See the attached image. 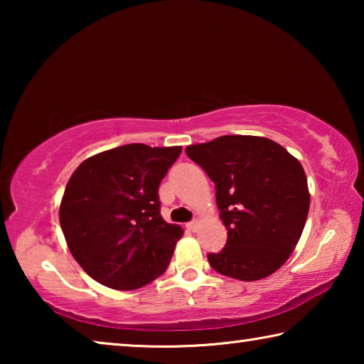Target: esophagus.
Here are the masks:
<instances>
[{"mask_svg":"<svg viewBox=\"0 0 364 364\" xmlns=\"http://www.w3.org/2000/svg\"><path fill=\"white\" fill-rule=\"evenodd\" d=\"M199 225H200L199 220H193V221H191V223H188V228L194 232V231L199 230Z\"/></svg>","mask_w":364,"mask_h":364,"instance_id":"34e87169","label":"esophagus"}]
</instances>
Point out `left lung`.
<instances>
[{
  "label": "left lung",
  "instance_id": "left-lung-1",
  "mask_svg": "<svg viewBox=\"0 0 364 364\" xmlns=\"http://www.w3.org/2000/svg\"><path fill=\"white\" fill-rule=\"evenodd\" d=\"M191 160L215 183L228 241L208 254L217 273L258 281L278 271L304 231L310 191L301 164L263 136L226 134L186 147Z\"/></svg>",
  "mask_w": 364,
  "mask_h": 364
}]
</instances>
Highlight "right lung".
<instances>
[{
	"mask_svg": "<svg viewBox=\"0 0 364 364\" xmlns=\"http://www.w3.org/2000/svg\"><path fill=\"white\" fill-rule=\"evenodd\" d=\"M181 146L125 144L91 156L67 183L59 221L70 254L100 284L134 291L167 269L183 228L160 217L159 184Z\"/></svg>",
	"mask_w": 364,
	"mask_h": 364,
	"instance_id": "add662e5",
	"label": "right lung"
}]
</instances>
